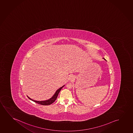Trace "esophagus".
Listing matches in <instances>:
<instances>
[{
    "label": "esophagus",
    "instance_id": "esophagus-1",
    "mask_svg": "<svg viewBox=\"0 0 133 133\" xmlns=\"http://www.w3.org/2000/svg\"><path fill=\"white\" fill-rule=\"evenodd\" d=\"M68 79L69 81H73L75 79V77L74 75H70L69 76Z\"/></svg>",
    "mask_w": 133,
    "mask_h": 133
}]
</instances>
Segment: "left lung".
I'll return each mask as SVG.
<instances>
[{
  "mask_svg": "<svg viewBox=\"0 0 133 133\" xmlns=\"http://www.w3.org/2000/svg\"><path fill=\"white\" fill-rule=\"evenodd\" d=\"M103 59H104V60H106H106L105 59V58H103Z\"/></svg>",
  "mask_w": 133,
  "mask_h": 133,
  "instance_id": "left-lung-1",
  "label": "left lung"
}]
</instances>
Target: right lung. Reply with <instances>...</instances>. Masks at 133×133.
Segmentation results:
<instances>
[{"mask_svg": "<svg viewBox=\"0 0 133 133\" xmlns=\"http://www.w3.org/2000/svg\"><path fill=\"white\" fill-rule=\"evenodd\" d=\"M65 85H64L63 86L60 87L58 89V90L56 91V92H55L54 95L52 96V97L48 99V100L44 101H36L34 100H33L32 99L29 97V96H27V97H28L30 100L32 101L33 102H35L36 103H37L38 104H41V105H49L53 103L56 100V99L58 97V95L60 91H61L62 88Z\"/></svg>", "mask_w": 133, "mask_h": 133, "instance_id": "obj_1", "label": "right lung"}]
</instances>
